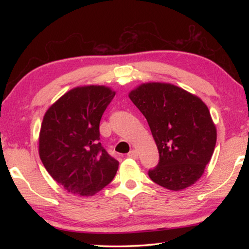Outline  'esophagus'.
Masks as SVG:
<instances>
[{
    "mask_svg": "<svg viewBox=\"0 0 249 249\" xmlns=\"http://www.w3.org/2000/svg\"><path fill=\"white\" fill-rule=\"evenodd\" d=\"M128 157L129 158H133V159H137L138 158V153H137V151L136 150H130L129 151V153H128Z\"/></svg>",
    "mask_w": 249,
    "mask_h": 249,
    "instance_id": "1",
    "label": "esophagus"
}]
</instances>
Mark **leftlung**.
<instances>
[{
  "mask_svg": "<svg viewBox=\"0 0 249 249\" xmlns=\"http://www.w3.org/2000/svg\"><path fill=\"white\" fill-rule=\"evenodd\" d=\"M146 117L159 151L148 171L160 187L180 191L204 174L216 144V127L199 96L171 83H142L128 93Z\"/></svg>",
  "mask_w": 249,
  "mask_h": 249,
  "instance_id": "1",
  "label": "left lung"
}]
</instances>
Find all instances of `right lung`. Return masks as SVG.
<instances>
[{"mask_svg":"<svg viewBox=\"0 0 249 249\" xmlns=\"http://www.w3.org/2000/svg\"><path fill=\"white\" fill-rule=\"evenodd\" d=\"M114 95L109 87H77L45 113L39 157L53 180L71 195L94 196L119 169V161L99 142L101 117Z\"/></svg>","mask_w":249,"mask_h":249,"instance_id":"add662e5","label":"right lung"}]
</instances>
